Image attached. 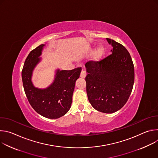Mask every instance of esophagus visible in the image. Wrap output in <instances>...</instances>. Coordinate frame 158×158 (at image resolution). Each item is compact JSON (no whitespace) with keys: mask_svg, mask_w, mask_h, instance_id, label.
Returning a JSON list of instances; mask_svg holds the SVG:
<instances>
[{"mask_svg":"<svg viewBox=\"0 0 158 158\" xmlns=\"http://www.w3.org/2000/svg\"><path fill=\"white\" fill-rule=\"evenodd\" d=\"M80 76H81V77L84 78V77L86 76V72H85V71H84V70H83V69H82V70L81 71V73Z\"/></svg>","mask_w":158,"mask_h":158,"instance_id":"1","label":"esophagus"}]
</instances>
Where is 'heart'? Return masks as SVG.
Wrapping results in <instances>:
<instances>
[{"mask_svg": "<svg viewBox=\"0 0 158 158\" xmlns=\"http://www.w3.org/2000/svg\"><path fill=\"white\" fill-rule=\"evenodd\" d=\"M104 50L102 47H100L99 48H98V49L96 51V52L95 53L94 59L96 60L100 59L104 54Z\"/></svg>", "mask_w": 158, "mask_h": 158, "instance_id": "b5f03b06", "label": "heart"}]
</instances>
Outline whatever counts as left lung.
I'll use <instances>...</instances> for the list:
<instances>
[{
    "mask_svg": "<svg viewBox=\"0 0 158 158\" xmlns=\"http://www.w3.org/2000/svg\"><path fill=\"white\" fill-rule=\"evenodd\" d=\"M113 48L111 54L85 64L86 91L89 102L98 111L113 113L127 101L134 81V64L122 44L106 38Z\"/></svg>",
    "mask_w": 158,
    "mask_h": 158,
    "instance_id": "1",
    "label": "left lung"
}]
</instances>
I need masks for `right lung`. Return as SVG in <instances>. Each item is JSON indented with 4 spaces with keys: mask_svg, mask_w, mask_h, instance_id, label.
<instances>
[{
    "mask_svg": "<svg viewBox=\"0 0 158 158\" xmlns=\"http://www.w3.org/2000/svg\"><path fill=\"white\" fill-rule=\"evenodd\" d=\"M44 44L31 51L22 71V79L27 98L32 108L41 116L49 119H57L70 109L76 80L79 77L81 67L73 70L56 71L52 84L46 89L34 86L31 77L33 70L40 62Z\"/></svg>",
    "mask_w": 158,
    "mask_h": 158,
    "instance_id": "1",
    "label": "right lung"
}]
</instances>
